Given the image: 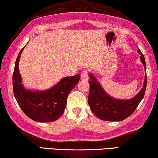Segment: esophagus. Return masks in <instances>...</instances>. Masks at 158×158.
Here are the masks:
<instances>
[{"label": "esophagus", "mask_w": 158, "mask_h": 158, "mask_svg": "<svg viewBox=\"0 0 158 158\" xmlns=\"http://www.w3.org/2000/svg\"><path fill=\"white\" fill-rule=\"evenodd\" d=\"M81 79L82 81H86V80L88 79V74L87 70H83L81 72Z\"/></svg>", "instance_id": "1"}]
</instances>
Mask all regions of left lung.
<instances>
[{"label": "left lung", "mask_w": 158, "mask_h": 158, "mask_svg": "<svg viewBox=\"0 0 158 158\" xmlns=\"http://www.w3.org/2000/svg\"><path fill=\"white\" fill-rule=\"evenodd\" d=\"M140 60L144 67L146 73V62L144 55L139 49ZM90 81V92L88 95V104L93 113L98 118L110 122H120L129 117L137 109L145 94L147 75L144 76V84L140 91L130 99H116L109 96L92 73L89 74Z\"/></svg>", "instance_id": "obj_1"}]
</instances>
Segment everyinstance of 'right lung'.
I'll return each instance as SVG.
<instances>
[{
  "instance_id": "obj_1",
  "label": "right lung",
  "mask_w": 158,
  "mask_h": 158,
  "mask_svg": "<svg viewBox=\"0 0 158 158\" xmlns=\"http://www.w3.org/2000/svg\"><path fill=\"white\" fill-rule=\"evenodd\" d=\"M23 48L17 57L13 74L15 98L23 113L32 120L39 122L56 121L63 114L68 95L79 82L81 75L63 77L59 83L47 90L27 89L22 84L19 69V59Z\"/></svg>"
}]
</instances>
